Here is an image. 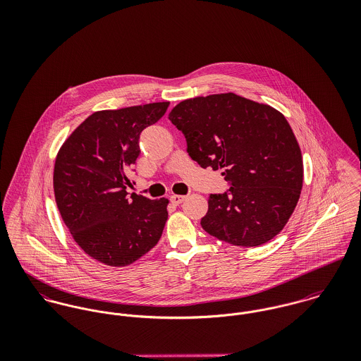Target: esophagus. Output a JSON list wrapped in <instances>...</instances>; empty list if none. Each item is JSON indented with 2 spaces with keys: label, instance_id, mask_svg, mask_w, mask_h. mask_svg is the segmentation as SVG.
Here are the masks:
<instances>
[{
  "label": "esophagus",
  "instance_id": "1",
  "mask_svg": "<svg viewBox=\"0 0 361 361\" xmlns=\"http://www.w3.org/2000/svg\"><path fill=\"white\" fill-rule=\"evenodd\" d=\"M185 199H186V197H185V196H180V195H172V196H171V202H172L173 204H176V206L180 204L182 202H185Z\"/></svg>",
  "mask_w": 361,
  "mask_h": 361
}]
</instances>
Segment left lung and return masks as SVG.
I'll return each mask as SVG.
<instances>
[{
	"instance_id": "obj_1",
	"label": "left lung",
	"mask_w": 361,
	"mask_h": 361,
	"mask_svg": "<svg viewBox=\"0 0 361 361\" xmlns=\"http://www.w3.org/2000/svg\"><path fill=\"white\" fill-rule=\"evenodd\" d=\"M169 121L202 168L222 169L231 189L209 195L202 226L233 246L256 247L286 225L303 188V158L286 118L235 93L175 105Z\"/></svg>"
}]
</instances>
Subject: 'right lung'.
<instances>
[{
  "label": "right lung",
  "instance_id": "1",
  "mask_svg": "<svg viewBox=\"0 0 361 361\" xmlns=\"http://www.w3.org/2000/svg\"><path fill=\"white\" fill-rule=\"evenodd\" d=\"M169 103L104 109L86 118L63 142L54 165L56 207L73 240L89 257L126 267L158 243L168 199L150 200L126 188L139 157V137Z\"/></svg>",
  "mask_w": 361,
  "mask_h": 361
}]
</instances>
